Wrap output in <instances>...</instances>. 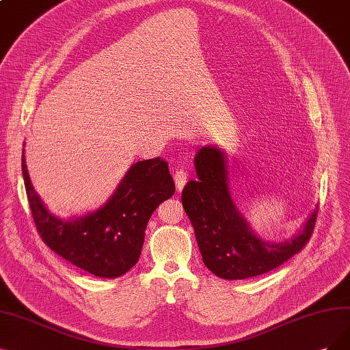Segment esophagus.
<instances>
[{
  "mask_svg": "<svg viewBox=\"0 0 350 350\" xmlns=\"http://www.w3.org/2000/svg\"><path fill=\"white\" fill-rule=\"evenodd\" d=\"M187 178H189V176H187V172L185 170V168H182V167L176 168V172H174V183H176V189L178 191L183 190L185 185L187 183Z\"/></svg>",
  "mask_w": 350,
  "mask_h": 350,
  "instance_id": "obj_1",
  "label": "esophagus"
}]
</instances>
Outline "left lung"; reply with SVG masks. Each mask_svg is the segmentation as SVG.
I'll use <instances>...</instances> for the list:
<instances>
[{"mask_svg":"<svg viewBox=\"0 0 350 350\" xmlns=\"http://www.w3.org/2000/svg\"><path fill=\"white\" fill-rule=\"evenodd\" d=\"M226 157L215 147L196 154L198 178L182 191L183 208L195 228L204 265L225 280H245L269 273L299 254L312 238L319 208L290 242L268 243L256 238L230 199Z\"/></svg>","mask_w":350,"mask_h":350,"instance_id":"1","label":"left lung"}]
</instances>
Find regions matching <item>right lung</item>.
Wrapping results in <instances>:
<instances>
[{
    "label": "right lung",
    "mask_w": 350,
    "mask_h": 350,
    "mask_svg": "<svg viewBox=\"0 0 350 350\" xmlns=\"http://www.w3.org/2000/svg\"><path fill=\"white\" fill-rule=\"evenodd\" d=\"M21 170L33 221L43 242L70 264L102 278L121 277L138 262L150 216L176 191L165 160L138 161L100 209L63 222L50 215L37 196L24 151Z\"/></svg>",
    "instance_id": "add662e5"
}]
</instances>
